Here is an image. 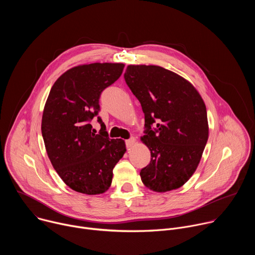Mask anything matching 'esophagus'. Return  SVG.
Wrapping results in <instances>:
<instances>
[{
    "instance_id": "esophagus-1",
    "label": "esophagus",
    "mask_w": 255,
    "mask_h": 255,
    "mask_svg": "<svg viewBox=\"0 0 255 255\" xmlns=\"http://www.w3.org/2000/svg\"><path fill=\"white\" fill-rule=\"evenodd\" d=\"M135 142H136L135 138H130V139L126 140V146H127V148H131L133 145L135 144Z\"/></svg>"
}]
</instances>
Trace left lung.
<instances>
[{
  "mask_svg": "<svg viewBox=\"0 0 255 255\" xmlns=\"http://www.w3.org/2000/svg\"><path fill=\"white\" fill-rule=\"evenodd\" d=\"M126 84L141 104L150 163L142 183L164 193L184 186L196 171L209 137L206 105L196 88L158 65H128ZM152 126L154 128H151Z\"/></svg>",
  "mask_w": 255,
  "mask_h": 255,
  "instance_id": "left-lung-1",
  "label": "left lung"
}]
</instances>
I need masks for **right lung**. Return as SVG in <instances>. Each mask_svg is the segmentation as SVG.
<instances>
[{"label": "right lung", "mask_w": 255, "mask_h": 255, "mask_svg": "<svg viewBox=\"0 0 255 255\" xmlns=\"http://www.w3.org/2000/svg\"><path fill=\"white\" fill-rule=\"evenodd\" d=\"M125 64L95 62L72 67L52 86L41 132L52 166L71 190L100 195L112 184L113 168L126 152L125 141L110 139L102 119L100 132L90 121L100 111L101 93L115 83Z\"/></svg>", "instance_id": "obj_1"}]
</instances>
